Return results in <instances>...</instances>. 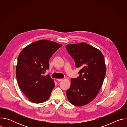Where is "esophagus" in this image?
<instances>
[{
    "instance_id": "esophagus-1",
    "label": "esophagus",
    "mask_w": 127,
    "mask_h": 127,
    "mask_svg": "<svg viewBox=\"0 0 127 127\" xmlns=\"http://www.w3.org/2000/svg\"><path fill=\"white\" fill-rule=\"evenodd\" d=\"M57 80L58 81L60 82V81H62V80H63V79H57Z\"/></svg>"
}]
</instances>
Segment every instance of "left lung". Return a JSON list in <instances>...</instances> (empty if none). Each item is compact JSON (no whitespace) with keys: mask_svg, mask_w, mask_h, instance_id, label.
Returning <instances> with one entry per match:
<instances>
[{"mask_svg":"<svg viewBox=\"0 0 127 127\" xmlns=\"http://www.w3.org/2000/svg\"><path fill=\"white\" fill-rule=\"evenodd\" d=\"M66 49L76 67L81 69L78 77L71 78L67 97L71 104L83 106L94 100L101 87L106 73L104 58L99 50L85 43L67 45Z\"/></svg>","mask_w":127,"mask_h":127,"instance_id":"left-lung-1","label":"left lung"}]
</instances>
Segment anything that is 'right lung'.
<instances>
[{
	"instance_id": "obj_1",
	"label": "right lung",
	"mask_w": 127,
	"mask_h": 127,
	"mask_svg": "<svg viewBox=\"0 0 127 127\" xmlns=\"http://www.w3.org/2000/svg\"><path fill=\"white\" fill-rule=\"evenodd\" d=\"M62 45L49 40L31 43L20 53L17 58L16 77L22 92L35 103L46 101L55 86L49 74L43 76L49 68V60Z\"/></svg>"
}]
</instances>
